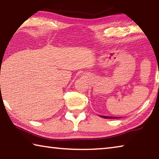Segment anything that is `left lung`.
<instances>
[{"label": "left lung", "instance_id": "left-lung-1", "mask_svg": "<svg viewBox=\"0 0 159 159\" xmlns=\"http://www.w3.org/2000/svg\"><path fill=\"white\" fill-rule=\"evenodd\" d=\"M101 117L104 118H117V117H113V116H100Z\"/></svg>", "mask_w": 159, "mask_h": 159}]
</instances>
